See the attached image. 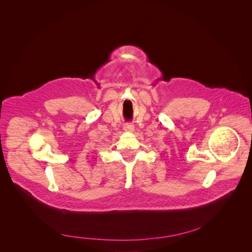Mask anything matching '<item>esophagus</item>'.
Segmentation results:
<instances>
[{
  "label": "esophagus",
  "mask_w": 252,
  "mask_h": 252,
  "mask_svg": "<svg viewBox=\"0 0 252 252\" xmlns=\"http://www.w3.org/2000/svg\"><path fill=\"white\" fill-rule=\"evenodd\" d=\"M125 130L126 131H128V132H131V131H133L134 130V126H133V125H131V124H126V125H125Z\"/></svg>",
  "instance_id": "obj_1"
}]
</instances>
